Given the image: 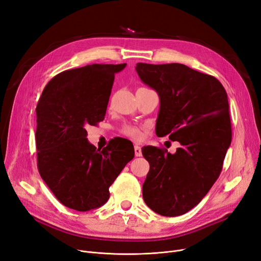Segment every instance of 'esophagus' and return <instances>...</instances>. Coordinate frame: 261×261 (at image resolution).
Returning a JSON list of instances; mask_svg holds the SVG:
<instances>
[{"label": "esophagus", "mask_w": 261, "mask_h": 261, "mask_svg": "<svg viewBox=\"0 0 261 261\" xmlns=\"http://www.w3.org/2000/svg\"><path fill=\"white\" fill-rule=\"evenodd\" d=\"M134 153L135 156H142V148L140 146H134Z\"/></svg>", "instance_id": "esophagus-1"}]
</instances>
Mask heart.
<instances>
[{
    "mask_svg": "<svg viewBox=\"0 0 261 261\" xmlns=\"http://www.w3.org/2000/svg\"><path fill=\"white\" fill-rule=\"evenodd\" d=\"M122 133L126 134L129 138H132L134 140H141L142 139V129L138 126L133 125H127L122 128Z\"/></svg>",
    "mask_w": 261,
    "mask_h": 261,
    "instance_id": "1",
    "label": "heart"
}]
</instances>
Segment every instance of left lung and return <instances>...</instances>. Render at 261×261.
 Instances as JSON below:
<instances>
[{
	"instance_id": "obj_1",
	"label": "left lung",
	"mask_w": 261,
	"mask_h": 261,
	"mask_svg": "<svg viewBox=\"0 0 261 261\" xmlns=\"http://www.w3.org/2000/svg\"><path fill=\"white\" fill-rule=\"evenodd\" d=\"M160 97L158 136L181 144L175 153L145 146L150 169L143 184L147 206L165 217L194 208L217 181L231 142L227 94L221 82L181 63L135 66Z\"/></svg>"
}]
</instances>
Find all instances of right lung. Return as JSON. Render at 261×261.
<instances>
[{"mask_svg": "<svg viewBox=\"0 0 261 261\" xmlns=\"http://www.w3.org/2000/svg\"><path fill=\"white\" fill-rule=\"evenodd\" d=\"M121 64L64 71L45 86L36 108L37 165L63 205L87 212L103 205L109 187L134 158L130 141L117 138L102 150L88 142L87 126L105 119L115 73Z\"/></svg>", "mask_w": 261, "mask_h": 261, "instance_id": "1", "label": "right lung"}]
</instances>
